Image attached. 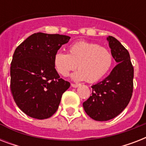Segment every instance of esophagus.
<instances>
[{
	"label": "esophagus",
	"instance_id": "34e87169",
	"mask_svg": "<svg viewBox=\"0 0 146 146\" xmlns=\"http://www.w3.org/2000/svg\"><path fill=\"white\" fill-rule=\"evenodd\" d=\"M80 84H78V83H72L71 84V86L73 87V88H76V87L80 86Z\"/></svg>",
	"mask_w": 146,
	"mask_h": 146
}]
</instances>
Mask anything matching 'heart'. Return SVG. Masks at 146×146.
<instances>
[{"label": "heart", "instance_id": "heart-1", "mask_svg": "<svg viewBox=\"0 0 146 146\" xmlns=\"http://www.w3.org/2000/svg\"><path fill=\"white\" fill-rule=\"evenodd\" d=\"M113 54L109 49L92 42L80 41L69 47L68 54L57 51L54 55V66L63 76L76 67L80 70L72 75L75 80L89 82L102 79L113 64Z\"/></svg>", "mask_w": 146, "mask_h": 146}]
</instances>
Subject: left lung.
<instances>
[{
	"label": "left lung",
	"mask_w": 146,
	"mask_h": 146,
	"mask_svg": "<svg viewBox=\"0 0 146 146\" xmlns=\"http://www.w3.org/2000/svg\"><path fill=\"white\" fill-rule=\"evenodd\" d=\"M107 39L117 64L108 77L92 86V96L82 104L86 113L97 121L119 115L128 105L133 91L134 70L128 50L113 36Z\"/></svg>",
	"instance_id": "8db88e82"
}]
</instances>
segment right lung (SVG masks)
Returning <instances> with one entry per match:
<instances>
[{
	"mask_svg": "<svg viewBox=\"0 0 146 146\" xmlns=\"http://www.w3.org/2000/svg\"><path fill=\"white\" fill-rule=\"evenodd\" d=\"M70 37L34 33L17 47L10 66V90L19 108L38 120L57 111L62 95L70 83L60 78L54 55Z\"/></svg>",
	"mask_w": 146,
	"mask_h": 146,
	"instance_id": "right-lung-1",
	"label": "right lung"
}]
</instances>
